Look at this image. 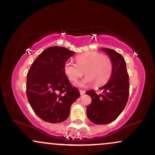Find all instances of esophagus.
Listing matches in <instances>:
<instances>
[{"instance_id": "1", "label": "esophagus", "mask_w": 155, "mask_h": 155, "mask_svg": "<svg viewBox=\"0 0 155 155\" xmlns=\"http://www.w3.org/2000/svg\"><path fill=\"white\" fill-rule=\"evenodd\" d=\"M80 93H81V94L82 95V94H85V91L84 90H82V89H81L80 90Z\"/></svg>"}]
</instances>
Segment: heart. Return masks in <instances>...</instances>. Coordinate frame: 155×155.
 <instances>
[{"label": "heart", "mask_w": 155, "mask_h": 155, "mask_svg": "<svg viewBox=\"0 0 155 155\" xmlns=\"http://www.w3.org/2000/svg\"><path fill=\"white\" fill-rule=\"evenodd\" d=\"M113 70V64L110 57L97 51H89L76 57V64L67 61L64 64V71L68 79L75 82L85 73L86 76L78 85L84 86L94 82L101 85L107 82Z\"/></svg>", "instance_id": "heart-1"}]
</instances>
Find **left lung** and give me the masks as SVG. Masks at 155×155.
Masks as SVG:
<instances>
[{
  "mask_svg": "<svg viewBox=\"0 0 155 155\" xmlns=\"http://www.w3.org/2000/svg\"><path fill=\"white\" fill-rule=\"evenodd\" d=\"M110 57L113 70L109 81L100 88L101 94L94 90L86 92L91 98L87 106V117L95 124H108L117 119L127 104L129 94V74L126 61L120 54L113 49L104 48Z\"/></svg>",
  "mask_w": 155,
  "mask_h": 155,
  "instance_id": "obj_1",
  "label": "left lung"
}]
</instances>
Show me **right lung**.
Returning <instances> with one entry per match:
<instances>
[{"label":"right lung","mask_w":155,"mask_h":155,"mask_svg":"<svg viewBox=\"0 0 155 155\" xmlns=\"http://www.w3.org/2000/svg\"><path fill=\"white\" fill-rule=\"evenodd\" d=\"M74 54L51 46L40 54L26 75V96L31 109L46 122L57 124L69 117L71 104L80 97L65 74V63Z\"/></svg>","instance_id":"1"}]
</instances>
